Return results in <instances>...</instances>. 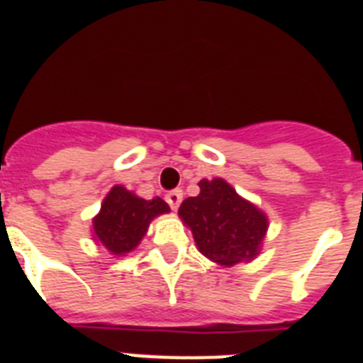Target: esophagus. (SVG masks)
I'll use <instances>...</instances> for the list:
<instances>
[{
    "label": "esophagus",
    "mask_w": 363,
    "mask_h": 363,
    "mask_svg": "<svg viewBox=\"0 0 363 363\" xmlns=\"http://www.w3.org/2000/svg\"><path fill=\"white\" fill-rule=\"evenodd\" d=\"M165 200L167 203L171 205V209L176 211L179 207V203H182V200H184V192L179 191V189H174V191H171L167 194Z\"/></svg>",
    "instance_id": "obj_1"
}]
</instances>
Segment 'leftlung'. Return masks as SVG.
Instances as JSON below:
<instances>
[{"mask_svg": "<svg viewBox=\"0 0 363 363\" xmlns=\"http://www.w3.org/2000/svg\"><path fill=\"white\" fill-rule=\"evenodd\" d=\"M200 194L184 200L179 218L192 230L203 256L220 265L249 262L259 255L269 221L225 179H201Z\"/></svg>", "mask_w": 363, "mask_h": 363, "instance_id": "8db88e82", "label": "left lung"}]
</instances>
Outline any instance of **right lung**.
<instances>
[{
	"mask_svg": "<svg viewBox=\"0 0 363 363\" xmlns=\"http://www.w3.org/2000/svg\"><path fill=\"white\" fill-rule=\"evenodd\" d=\"M169 211L162 198L143 200L123 185H114L92 220V236L111 255L123 256L142 242L150 221Z\"/></svg>",
	"mask_w": 363,
	"mask_h": 363,
	"instance_id": "1",
	"label": "right lung"
}]
</instances>
